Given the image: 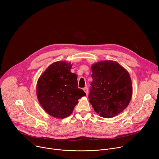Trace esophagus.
<instances>
[{"instance_id":"1","label":"esophagus","mask_w":159,"mask_h":159,"mask_svg":"<svg viewBox=\"0 0 159 159\" xmlns=\"http://www.w3.org/2000/svg\"><path fill=\"white\" fill-rule=\"evenodd\" d=\"M83 90H84V91L85 93L86 94H88V88H87V87H84V88L83 89Z\"/></svg>"}]
</instances>
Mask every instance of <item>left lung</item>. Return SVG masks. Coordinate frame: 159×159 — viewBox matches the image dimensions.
<instances>
[{"label":"left lung","mask_w":159,"mask_h":159,"mask_svg":"<svg viewBox=\"0 0 159 159\" xmlns=\"http://www.w3.org/2000/svg\"><path fill=\"white\" fill-rule=\"evenodd\" d=\"M91 70L90 103L101 117L116 116L127 107L132 97L133 87L128 72L112 60L94 63Z\"/></svg>","instance_id":"obj_1"}]
</instances>
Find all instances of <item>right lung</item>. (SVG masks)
Instances as JSON below:
<instances>
[{
	"mask_svg": "<svg viewBox=\"0 0 159 159\" xmlns=\"http://www.w3.org/2000/svg\"><path fill=\"white\" fill-rule=\"evenodd\" d=\"M72 65L65 61L51 64L39 77L36 95L49 115L63 119L70 116L79 99L86 94L77 85V75L70 72Z\"/></svg>",
	"mask_w": 159,
	"mask_h": 159,
	"instance_id": "obj_1",
	"label": "right lung"
}]
</instances>
